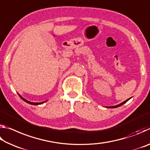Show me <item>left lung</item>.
<instances>
[{
    "mask_svg": "<svg viewBox=\"0 0 150 150\" xmlns=\"http://www.w3.org/2000/svg\"><path fill=\"white\" fill-rule=\"evenodd\" d=\"M132 97H130V98H128V99L127 100H126L125 101H124V102H122V103H120V104H119V105H115V106H107V108H117V107H118V106H122V105H124V104H125L127 101H128Z\"/></svg>",
    "mask_w": 150,
    "mask_h": 150,
    "instance_id": "left-lung-1",
    "label": "left lung"
}]
</instances>
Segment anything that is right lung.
I'll use <instances>...</instances> for the list:
<instances>
[{
    "instance_id": "obj_1",
    "label": "right lung",
    "mask_w": 150,
    "mask_h": 150,
    "mask_svg": "<svg viewBox=\"0 0 150 150\" xmlns=\"http://www.w3.org/2000/svg\"><path fill=\"white\" fill-rule=\"evenodd\" d=\"M18 95L24 101H25V102L27 103H28V104H30V105H42V104L44 103H45V102H46V101H47V100H45V101H44V102H42V103H33V102H30V101L28 100H26V99H25V98L22 97V96L21 95H20V94L18 93Z\"/></svg>"
}]
</instances>
